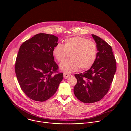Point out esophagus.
<instances>
[{"label": "esophagus", "instance_id": "34e87169", "mask_svg": "<svg viewBox=\"0 0 131 131\" xmlns=\"http://www.w3.org/2000/svg\"><path fill=\"white\" fill-rule=\"evenodd\" d=\"M70 74L68 73H66V72H64V78L65 79H67L69 77H70Z\"/></svg>", "mask_w": 131, "mask_h": 131}]
</instances>
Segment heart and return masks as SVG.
I'll use <instances>...</instances> for the list:
<instances>
[{
    "label": "heart",
    "instance_id": "heart-1",
    "mask_svg": "<svg viewBox=\"0 0 131 131\" xmlns=\"http://www.w3.org/2000/svg\"><path fill=\"white\" fill-rule=\"evenodd\" d=\"M53 54L59 62L69 57L60 65L61 70L67 72L77 71L79 68L85 69L95 63L97 55L96 44L81 37H74L65 40L64 45L58 43L53 49Z\"/></svg>",
    "mask_w": 131,
    "mask_h": 131
}]
</instances>
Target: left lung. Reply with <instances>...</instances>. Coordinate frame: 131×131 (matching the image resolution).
Wrapping results in <instances>:
<instances>
[{
  "mask_svg": "<svg viewBox=\"0 0 131 131\" xmlns=\"http://www.w3.org/2000/svg\"><path fill=\"white\" fill-rule=\"evenodd\" d=\"M92 36L97 48L96 60L89 70L74 75L77 82L73 89L74 94L85 103L96 102L105 96L117 69L111 47L100 37L93 34Z\"/></svg>",
  "mask_w": 131,
  "mask_h": 131,
  "instance_id": "8db88e82",
  "label": "left lung"
}]
</instances>
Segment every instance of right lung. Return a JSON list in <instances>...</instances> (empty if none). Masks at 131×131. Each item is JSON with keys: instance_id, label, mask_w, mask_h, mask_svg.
<instances>
[{"instance_id": "1", "label": "right lung", "mask_w": 131, "mask_h": 131, "mask_svg": "<svg viewBox=\"0 0 131 131\" xmlns=\"http://www.w3.org/2000/svg\"><path fill=\"white\" fill-rule=\"evenodd\" d=\"M58 41V37L53 35L40 33L20 48L15 65L16 76L22 91L31 100H48L63 79V73L54 74L59 67L52 51Z\"/></svg>"}]
</instances>
